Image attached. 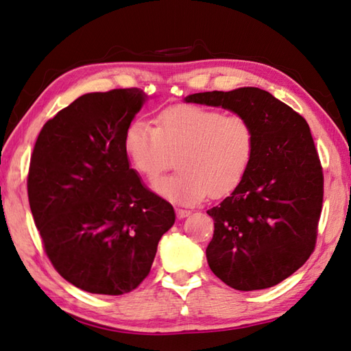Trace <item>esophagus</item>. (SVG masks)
I'll use <instances>...</instances> for the list:
<instances>
[{"label": "esophagus", "instance_id": "1", "mask_svg": "<svg viewBox=\"0 0 351 351\" xmlns=\"http://www.w3.org/2000/svg\"><path fill=\"white\" fill-rule=\"evenodd\" d=\"M176 213H177V218L178 219H183L186 217H189L192 212L191 210H186V209H176Z\"/></svg>", "mask_w": 351, "mask_h": 351}]
</instances>
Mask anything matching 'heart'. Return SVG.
<instances>
[{
  "instance_id": "obj_1",
  "label": "heart",
  "mask_w": 351,
  "mask_h": 351,
  "mask_svg": "<svg viewBox=\"0 0 351 351\" xmlns=\"http://www.w3.org/2000/svg\"><path fill=\"white\" fill-rule=\"evenodd\" d=\"M254 149L256 132L245 117L199 106H171L157 115L156 128L136 119L124 133L128 162L149 182L178 156V174L154 182L153 189L180 206L233 192L244 180Z\"/></svg>"
}]
</instances>
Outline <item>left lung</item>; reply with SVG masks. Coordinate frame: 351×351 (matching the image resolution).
Instances as JSON below:
<instances>
[{
	"label": "left lung",
	"instance_id": "obj_1",
	"mask_svg": "<svg viewBox=\"0 0 351 351\" xmlns=\"http://www.w3.org/2000/svg\"><path fill=\"white\" fill-rule=\"evenodd\" d=\"M186 103L245 117L256 149L244 180L207 210L215 230L206 248L212 273L238 291L267 289L304 265L317 241L323 168L306 119L259 88L199 92Z\"/></svg>",
	"mask_w": 351,
	"mask_h": 351
}]
</instances>
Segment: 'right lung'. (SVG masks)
Wrapping results in <instances>:
<instances>
[{
  "instance_id": "1",
  "label": "right lung",
  "mask_w": 351,
  "mask_h": 351,
  "mask_svg": "<svg viewBox=\"0 0 351 351\" xmlns=\"http://www.w3.org/2000/svg\"><path fill=\"white\" fill-rule=\"evenodd\" d=\"M145 101L136 88L84 94L34 144L27 180L34 224L57 273L90 294L138 288L176 221L124 152V133Z\"/></svg>"
}]
</instances>
